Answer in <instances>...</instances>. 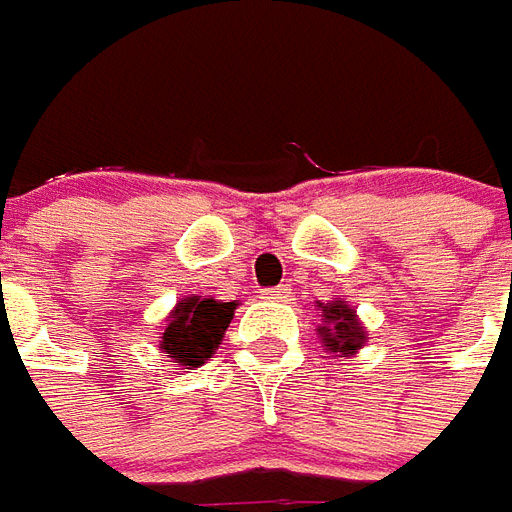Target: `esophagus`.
Listing matches in <instances>:
<instances>
[{
    "label": "esophagus",
    "mask_w": 512,
    "mask_h": 512,
    "mask_svg": "<svg viewBox=\"0 0 512 512\" xmlns=\"http://www.w3.org/2000/svg\"><path fill=\"white\" fill-rule=\"evenodd\" d=\"M264 297H267V300H275V303H284V300H289V297H292V286L281 284V286H275V289H267V292H264Z\"/></svg>",
    "instance_id": "esophagus-1"
}]
</instances>
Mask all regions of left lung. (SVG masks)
<instances>
[{
    "mask_svg": "<svg viewBox=\"0 0 512 512\" xmlns=\"http://www.w3.org/2000/svg\"><path fill=\"white\" fill-rule=\"evenodd\" d=\"M322 322L317 325V336L320 344L328 353L339 355V358H350L355 355L366 342H369V331L364 322L358 320L355 308L344 300V297H333L328 303H317Z\"/></svg>",
    "mask_w": 512,
    "mask_h": 512,
    "instance_id": "left-lung-1",
    "label": "left lung"
}]
</instances>
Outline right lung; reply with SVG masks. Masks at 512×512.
Masks as SVG:
<instances>
[{
  "label": "right lung",
  "instance_id": "1",
  "mask_svg": "<svg viewBox=\"0 0 512 512\" xmlns=\"http://www.w3.org/2000/svg\"><path fill=\"white\" fill-rule=\"evenodd\" d=\"M237 300L223 303L212 295L179 297L162 322L159 350L181 369L204 366L223 344L228 322L234 320Z\"/></svg>",
  "mask_w": 512,
  "mask_h": 512
}]
</instances>
